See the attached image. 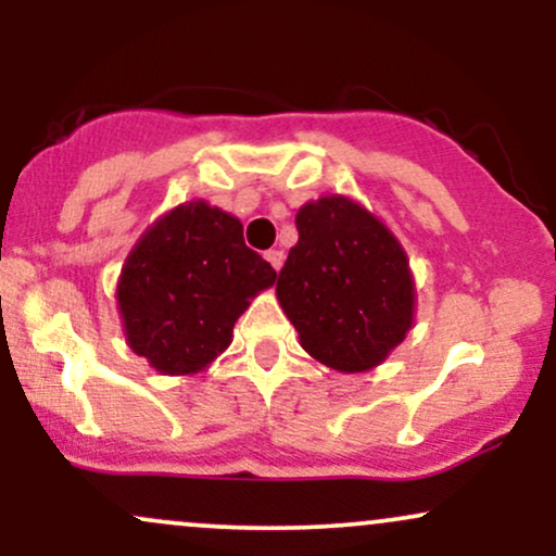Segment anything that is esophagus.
Wrapping results in <instances>:
<instances>
[{
    "label": "esophagus",
    "mask_w": 556,
    "mask_h": 556,
    "mask_svg": "<svg viewBox=\"0 0 556 556\" xmlns=\"http://www.w3.org/2000/svg\"><path fill=\"white\" fill-rule=\"evenodd\" d=\"M264 258L269 261L274 271L282 269V264H285V253H282V251H277V248H274V251H266V253H264Z\"/></svg>",
    "instance_id": "34e87169"
}]
</instances>
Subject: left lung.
Instances as JSON below:
<instances>
[{
    "instance_id": "obj_1",
    "label": "left lung",
    "mask_w": 556,
    "mask_h": 556,
    "mask_svg": "<svg viewBox=\"0 0 556 556\" xmlns=\"http://www.w3.org/2000/svg\"><path fill=\"white\" fill-rule=\"evenodd\" d=\"M277 298L300 344L340 374L371 371L413 327L416 285L400 240L361 203L324 195L295 216Z\"/></svg>"
}]
</instances>
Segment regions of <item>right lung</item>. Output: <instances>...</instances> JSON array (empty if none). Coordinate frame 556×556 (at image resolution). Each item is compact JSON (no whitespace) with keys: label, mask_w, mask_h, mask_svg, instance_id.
<instances>
[{"label":"right lung","mask_w":556,"mask_h":556,"mask_svg":"<svg viewBox=\"0 0 556 556\" xmlns=\"http://www.w3.org/2000/svg\"><path fill=\"white\" fill-rule=\"evenodd\" d=\"M274 279L269 261L242 240L240 219L206 201L180 203L125 258L117 305L127 344L159 374L203 371Z\"/></svg>","instance_id":"right-lung-1"}]
</instances>
